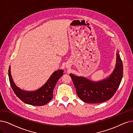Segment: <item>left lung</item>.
Returning a JSON list of instances; mask_svg holds the SVG:
<instances>
[{
    "label": "left lung",
    "mask_w": 133,
    "mask_h": 133,
    "mask_svg": "<svg viewBox=\"0 0 133 133\" xmlns=\"http://www.w3.org/2000/svg\"><path fill=\"white\" fill-rule=\"evenodd\" d=\"M123 64L116 53V63L112 74L102 80L93 81L86 77L70 74L78 97L87 103H100L110 99L118 89L123 77Z\"/></svg>",
    "instance_id": "8db88e82"
}]
</instances>
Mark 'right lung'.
<instances>
[{
	"label": "right lung",
	"instance_id": "1",
	"mask_svg": "<svg viewBox=\"0 0 133 133\" xmlns=\"http://www.w3.org/2000/svg\"><path fill=\"white\" fill-rule=\"evenodd\" d=\"M10 66L9 69V78L11 87L17 97L25 104L34 106H42L48 103L53 98V91L58 81L63 75L62 69L53 73L48 80L39 89L34 91H24L18 87L14 83L11 76Z\"/></svg>",
	"mask_w": 133,
	"mask_h": 133
}]
</instances>
